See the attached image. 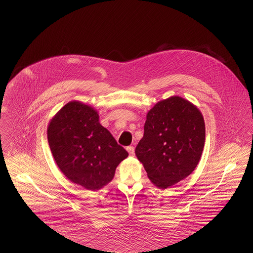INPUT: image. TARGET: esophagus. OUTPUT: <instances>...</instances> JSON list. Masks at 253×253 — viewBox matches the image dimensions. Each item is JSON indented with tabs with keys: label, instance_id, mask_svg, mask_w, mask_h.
Instances as JSON below:
<instances>
[{
	"label": "esophagus",
	"instance_id": "34e87169",
	"mask_svg": "<svg viewBox=\"0 0 253 253\" xmlns=\"http://www.w3.org/2000/svg\"><path fill=\"white\" fill-rule=\"evenodd\" d=\"M126 150L128 151V153H129L130 156H134V148H133L132 146H128V147L126 148Z\"/></svg>",
	"mask_w": 253,
	"mask_h": 253
}]
</instances>
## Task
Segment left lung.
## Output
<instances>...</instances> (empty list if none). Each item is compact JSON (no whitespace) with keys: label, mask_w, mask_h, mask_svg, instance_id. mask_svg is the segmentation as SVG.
I'll return each instance as SVG.
<instances>
[{"label":"left lung","mask_w":253,"mask_h":253,"mask_svg":"<svg viewBox=\"0 0 253 253\" xmlns=\"http://www.w3.org/2000/svg\"><path fill=\"white\" fill-rule=\"evenodd\" d=\"M205 132L203 116L189 100L175 96L157 102L135 148L149 179L167 189L190 175L202 155Z\"/></svg>","instance_id":"1"}]
</instances>
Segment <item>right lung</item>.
Returning a JSON list of instances; mask_svg holds the SVG:
<instances>
[{"label": "right lung", "mask_w": 253, "mask_h": 253, "mask_svg": "<svg viewBox=\"0 0 253 253\" xmlns=\"http://www.w3.org/2000/svg\"><path fill=\"white\" fill-rule=\"evenodd\" d=\"M98 118L95 109L74 100L60 109L47 129L49 147L60 170L69 180L92 191L108 184L128 157Z\"/></svg>", "instance_id": "obj_1"}]
</instances>
